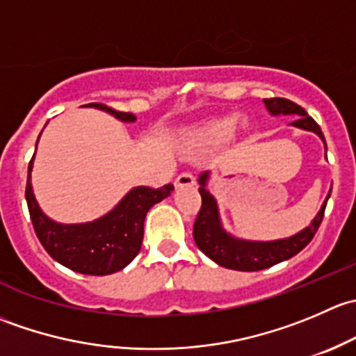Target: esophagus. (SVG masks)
I'll return each mask as SVG.
<instances>
[{
    "instance_id": "1",
    "label": "esophagus",
    "mask_w": 356,
    "mask_h": 356,
    "mask_svg": "<svg viewBox=\"0 0 356 356\" xmlns=\"http://www.w3.org/2000/svg\"><path fill=\"white\" fill-rule=\"evenodd\" d=\"M195 184V175L191 172H182V174L177 175L175 179V186L177 188H184V186H193Z\"/></svg>"
}]
</instances>
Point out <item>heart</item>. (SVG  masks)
<instances>
[{"mask_svg":"<svg viewBox=\"0 0 356 356\" xmlns=\"http://www.w3.org/2000/svg\"><path fill=\"white\" fill-rule=\"evenodd\" d=\"M236 132V118H218L201 125L191 136V145L196 149H208L229 141Z\"/></svg>","mask_w":356,"mask_h":356,"instance_id":"heart-1","label":"heart"}]
</instances>
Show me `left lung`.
<instances>
[{"instance_id": "obj_1", "label": "left lung", "mask_w": 356, "mask_h": 356, "mask_svg": "<svg viewBox=\"0 0 356 356\" xmlns=\"http://www.w3.org/2000/svg\"><path fill=\"white\" fill-rule=\"evenodd\" d=\"M264 103L267 110L270 111V115H296L291 125L303 129V131L315 132L325 145L324 134H322L318 124L300 105L286 98H268L264 99ZM325 149H327V146H325ZM207 181L208 172H204L198 179L201 208L195 220V227H193V238H195L196 246L215 264L241 272L264 270V268L289 260L291 257L300 253L314 239L315 232L321 227L325 204H327L329 196H331V191H329L327 198L322 203L321 210L315 215L312 224L305 227L303 231L298 232V234L284 239H275V241H246V239L234 238V236L224 231L220 215H218L217 201L207 189Z\"/></svg>"}]
</instances>
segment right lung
I'll list each match as a JSON object with an SVG mask.
<instances>
[{"mask_svg": "<svg viewBox=\"0 0 356 356\" xmlns=\"http://www.w3.org/2000/svg\"><path fill=\"white\" fill-rule=\"evenodd\" d=\"M86 106L106 111L122 122L136 120L132 113L117 111L103 103H89ZM32 161L34 156L29 163L25 200L35 236L53 260L79 274L108 275L127 267L141 250L148 210L174 191L172 184L158 189L138 186L102 218L86 224H58L42 213L34 198L31 184Z\"/></svg>", "mask_w": 356, "mask_h": 356, "instance_id": "obj_1", "label": "right lung"}]
</instances>
